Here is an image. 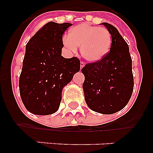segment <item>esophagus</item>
Listing matches in <instances>:
<instances>
[{
  "mask_svg": "<svg viewBox=\"0 0 153 153\" xmlns=\"http://www.w3.org/2000/svg\"><path fill=\"white\" fill-rule=\"evenodd\" d=\"M84 66H85V63H84V62H83V61H81V62H80V68L82 69L83 67H84Z\"/></svg>",
  "mask_w": 153,
  "mask_h": 153,
  "instance_id": "1",
  "label": "esophagus"
}]
</instances>
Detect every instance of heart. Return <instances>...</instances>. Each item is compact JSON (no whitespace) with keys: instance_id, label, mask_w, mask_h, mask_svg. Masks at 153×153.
Wrapping results in <instances>:
<instances>
[{"instance_id":"1","label":"heart","mask_w":153,"mask_h":153,"mask_svg":"<svg viewBox=\"0 0 153 153\" xmlns=\"http://www.w3.org/2000/svg\"><path fill=\"white\" fill-rule=\"evenodd\" d=\"M111 43V34L106 28L86 23L71 28L68 36L63 38V45L73 52L80 47L81 54L90 62L102 60L109 52Z\"/></svg>"}]
</instances>
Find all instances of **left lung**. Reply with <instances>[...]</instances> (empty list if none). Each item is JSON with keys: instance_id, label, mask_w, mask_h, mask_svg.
<instances>
[{"instance_id": "obj_1", "label": "left lung", "mask_w": 153, "mask_h": 153, "mask_svg": "<svg viewBox=\"0 0 153 153\" xmlns=\"http://www.w3.org/2000/svg\"><path fill=\"white\" fill-rule=\"evenodd\" d=\"M111 34L110 51L102 60L86 63L81 70L85 100L97 113L113 114L129 102L134 86L129 46L114 26L102 23Z\"/></svg>"}]
</instances>
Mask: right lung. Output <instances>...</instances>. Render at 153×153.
Returning <instances> with one entry per match:
<instances>
[{
    "label": "right lung",
    "instance_id": "1",
    "mask_svg": "<svg viewBox=\"0 0 153 153\" xmlns=\"http://www.w3.org/2000/svg\"><path fill=\"white\" fill-rule=\"evenodd\" d=\"M70 26V23L48 22L27 44L19 90L31 113L45 116L57 111L63 86L80 69L77 57L61 56L63 34Z\"/></svg>",
    "mask_w": 153,
    "mask_h": 153
}]
</instances>
